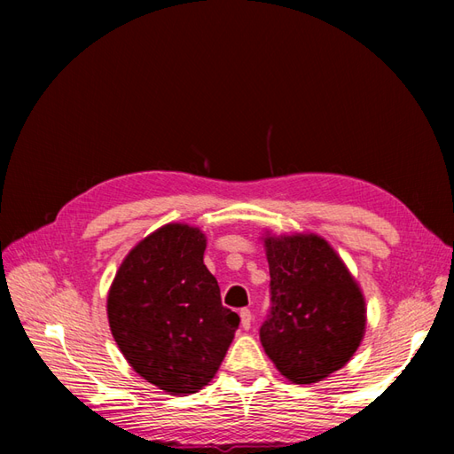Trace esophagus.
<instances>
[{
	"mask_svg": "<svg viewBox=\"0 0 454 454\" xmlns=\"http://www.w3.org/2000/svg\"><path fill=\"white\" fill-rule=\"evenodd\" d=\"M239 317H242V327H244V330H249V327H252V320H254L252 312H249L247 308H244V310L239 312Z\"/></svg>",
	"mask_w": 454,
	"mask_h": 454,
	"instance_id": "34e87169",
	"label": "esophagus"
}]
</instances>
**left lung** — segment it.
<instances>
[{"instance_id": "1", "label": "left lung", "mask_w": 454, "mask_h": 454, "mask_svg": "<svg viewBox=\"0 0 454 454\" xmlns=\"http://www.w3.org/2000/svg\"><path fill=\"white\" fill-rule=\"evenodd\" d=\"M271 273V316L259 330L277 371L314 384L351 361L366 330L363 288L341 255L314 232L262 236Z\"/></svg>"}]
</instances>
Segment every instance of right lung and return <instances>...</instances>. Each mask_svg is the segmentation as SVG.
<instances>
[{
	"label": "right lung",
	"mask_w": 454,
	"mask_h": 454,
	"mask_svg": "<svg viewBox=\"0 0 454 454\" xmlns=\"http://www.w3.org/2000/svg\"><path fill=\"white\" fill-rule=\"evenodd\" d=\"M205 249L200 228L163 224L122 259L107 294L109 327L124 359L173 396L195 394L215 379L239 324L222 306Z\"/></svg>",
	"instance_id": "add662e5"
}]
</instances>
